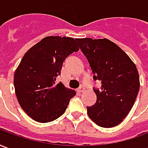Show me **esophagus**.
<instances>
[{
    "label": "esophagus",
    "instance_id": "1",
    "mask_svg": "<svg viewBox=\"0 0 148 148\" xmlns=\"http://www.w3.org/2000/svg\"><path fill=\"white\" fill-rule=\"evenodd\" d=\"M85 87L83 86H81L79 88H78V92H80V93H82V92H84L85 91Z\"/></svg>",
    "mask_w": 148,
    "mask_h": 148
}]
</instances>
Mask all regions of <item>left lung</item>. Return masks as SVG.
I'll use <instances>...</instances> for the list:
<instances>
[{
    "label": "left lung",
    "mask_w": 148,
    "mask_h": 148,
    "mask_svg": "<svg viewBox=\"0 0 148 148\" xmlns=\"http://www.w3.org/2000/svg\"><path fill=\"white\" fill-rule=\"evenodd\" d=\"M88 59L93 78L101 83L94 90L97 102L87 113L98 126L112 127L121 124L132 108L140 90L136 66L129 56L107 39H76Z\"/></svg>",
    "instance_id": "obj_1"
}]
</instances>
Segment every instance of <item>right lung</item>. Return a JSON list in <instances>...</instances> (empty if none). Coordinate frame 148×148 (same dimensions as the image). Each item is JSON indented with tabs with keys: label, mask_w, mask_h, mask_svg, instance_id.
Masks as SVG:
<instances>
[{
	"label": "right lung",
	"mask_w": 148,
	"mask_h": 148,
	"mask_svg": "<svg viewBox=\"0 0 148 148\" xmlns=\"http://www.w3.org/2000/svg\"><path fill=\"white\" fill-rule=\"evenodd\" d=\"M79 46L71 37L47 36L32 47L14 74L15 93L24 111L34 121L47 123L63 114L76 92L56 78L62 63Z\"/></svg>",
	"instance_id": "right-lung-1"
}]
</instances>
